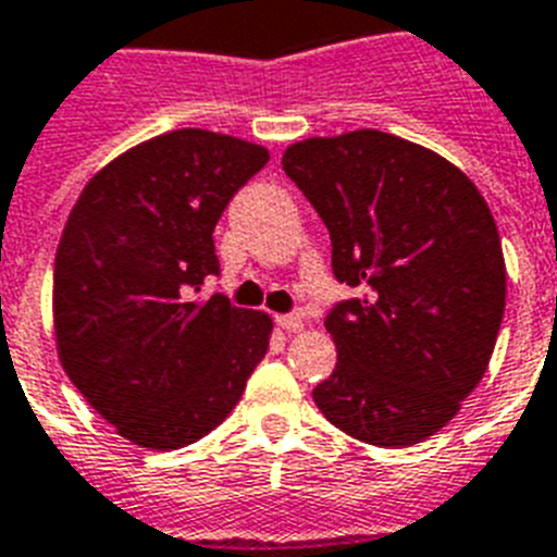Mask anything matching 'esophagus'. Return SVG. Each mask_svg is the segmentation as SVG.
Masks as SVG:
<instances>
[{"label": "esophagus", "mask_w": 557, "mask_h": 557, "mask_svg": "<svg viewBox=\"0 0 557 557\" xmlns=\"http://www.w3.org/2000/svg\"><path fill=\"white\" fill-rule=\"evenodd\" d=\"M277 325L286 332H302L300 314H283V318H277Z\"/></svg>", "instance_id": "1"}]
</instances>
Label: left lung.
<instances>
[{
	"mask_svg": "<svg viewBox=\"0 0 557 557\" xmlns=\"http://www.w3.org/2000/svg\"><path fill=\"white\" fill-rule=\"evenodd\" d=\"M283 171L329 228L334 277L363 292L325 314L337 366L314 404L372 446L426 441L498 341L506 265L490 206L441 153L372 128L294 143Z\"/></svg>",
	"mask_w": 557,
	"mask_h": 557,
	"instance_id": "left-lung-1",
	"label": "left lung"
}]
</instances>
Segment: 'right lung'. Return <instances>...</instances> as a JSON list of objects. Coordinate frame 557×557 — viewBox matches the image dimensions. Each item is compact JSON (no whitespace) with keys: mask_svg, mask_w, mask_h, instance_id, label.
<instances>
[{"mask_svg":"<svg viewBox=\"0 0 557 557\" xmlns=\"http://www.w3.org/2000/svg\"><path fill=\"white\" fill-rule=\"evenodd\" d=\"M265 162L246 139L171 131L108 162L67 216L53 263L59 360L137 446L208 435L269 351V314L197 297L220 274L216 220Z\"/></svg>","mask_w":557,"mask_h":557,"instance_id":"right-lung-1","label":"right lung"}]
</instances>
